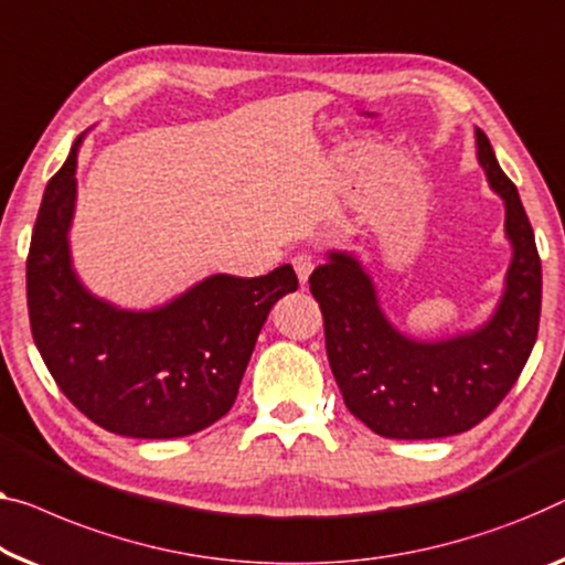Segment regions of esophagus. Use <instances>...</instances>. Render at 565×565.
<instances>
[{
    "mask_svg": "<svg viewBox=\"0 0 565 565\" xmlns=\"http://www.w3.org/2000/svg\"><path fill=\"white\" fill-rule=\"evenodd\" d=\"M291 264H294V271H297V276H299V281L307 284L309 274L315 271L317 260H315V256H311V254H297V256L291 258Z\"/></svg>",
    "mask_w": 565,
    "mask_h": 565,
    "instance_id": "34e87169",
    "label": "esophagus"
}]
</instances>
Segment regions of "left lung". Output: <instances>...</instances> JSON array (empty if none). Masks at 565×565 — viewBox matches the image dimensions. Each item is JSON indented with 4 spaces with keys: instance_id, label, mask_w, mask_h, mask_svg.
Returning <instances> with one entry per match:
<instances>
[{
    "instance_id": "1",
    "label": "left lung",
    "mask_w": 565,
    "mask_h": 565,
    "mask_svg": "<svg viewBox=\"0 0 565 565\" xmlns=\"http://www.w3.org/2000/svg\"><path fill=\"white\" fill-rule=\"evenodd\" d=\"M477 149L487 180L504 200V228L515 248L508 289L490 324L457 340L414 342L383 317L358 260L332 254L330 264L309 276L344 406L385 439H441L469 431L500 406L533 352L543 297L533 225L482 129H477Z\"/></svg>"
}]
</instances>
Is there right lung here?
Instances as JSON below:
<instances>
[{"label": "right lung", "mask_w": 565, "mask_h": 565, "mask_svg": "<svg viewBox=\"0 0 565 565\" xmlns=\"http://www.w3.org/2000/svg\"><path fill=\"white\" fill-rule=\"evenodd\" d=\"M47 182L28 254L30 330L67 401L131 439H177L225 416L268 311L299 279L286 264L258 279L210 276L157 311H121L83 289L67 225L75 154Z\"/></svg>", "instance_id": "right-lung-1"}]
</instances>
